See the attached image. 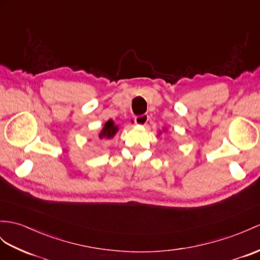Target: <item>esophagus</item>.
Returning <instances> with one entry per match:
<instances>
[{
    "label": "esophagus",
    "instance_id": "1",
    "mask_svg": "<svg viewBox=\"0 0 260 260\" xmlns=\"http://www.w3.org/2000/svg\"><path fill=\"white\" fill-rule=\"evenodd\" d=\"M149 120V116L148 115H142V116H138L135 118V123L138 125H144L147 124Z\"/></svg>",
    "mask_w": 260,
    "mask_h": 260
}]
</instances>
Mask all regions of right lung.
I'll use <instances>...</instances> for the list:
<instances>
[{
  "mask_svg": "<svg viewBox=\"0 0 260 260\" xmlns=\"http://www.w3.org/2000/svg\"><path fill=\"white\" fill-rule=\"evenodd\" d=\"M118 130H119L118 125H116L115 122H113L110 119L105 123L104 128L100 131L98 137H99V139H112L118 132Z\"/></svg>",
  "mask_w": 260,
  "mask_h": 260,
  "instance_id": "right-lung-1",
  "label": "right lung"
}]
</instances>
